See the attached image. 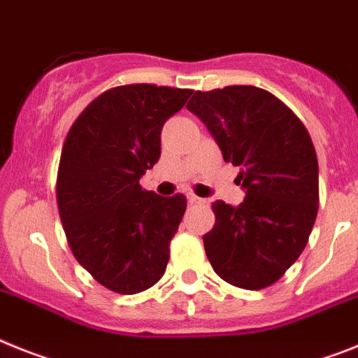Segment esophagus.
Masks as SVG:
<instances>
[{"label": "esophagus", "mask_w": 358, "mask_h": 358, "mask_svg": "<svg viewBox=\"0 0 358 358\" xmlns=\"http://www.w3.org/2000/svg\"><path fill=\"white\" fill-rule=\"evenodd\" d=\"M187 200H189V203H206V200H203V198L196 196V194H193V193L187 194Z\"/></svg>", "instance_id": "1"}]
</instances>
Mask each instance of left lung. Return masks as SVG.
Wrapping results in <instances>:
<instances>
[{
    "instance_id": "obj_1",
    "label": "left lung",
    "mask_w": 358,
    "mask_h": 358,
    "mask_svg": "<svg viewBox=\"0 0 358 358\" xmlns=\"http://www.w3.org/2000/svg\"><path fill=\"white\" fill-rule=\"evenodd\" d=\"M187 109L206 123L245 191L233 207L216 200L203 248L222 280L264 289L295 264L318 211V162L304 123L253 85L196 91Z\"/></svg>"
}]
</instances>
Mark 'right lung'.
<instances>
[{"label": "right lung", "mask_w": 358, "mask_h": 358, "mask_svg": "<svg viewBox=\"0 0 358 358\" xmlns=\"http://www.w3.org/2000/svg\"><path fill=\"white\" fill-rule=\"evenodd\" d=\"M191 89L114 87L72 123L59 158L56 198L72 255L96 282L134 295L160 280L185 213L184 194L158 196L140 178L160 160L164 123Z\"/></svg>", "instance_id": "obj_1"}]
</instances>
